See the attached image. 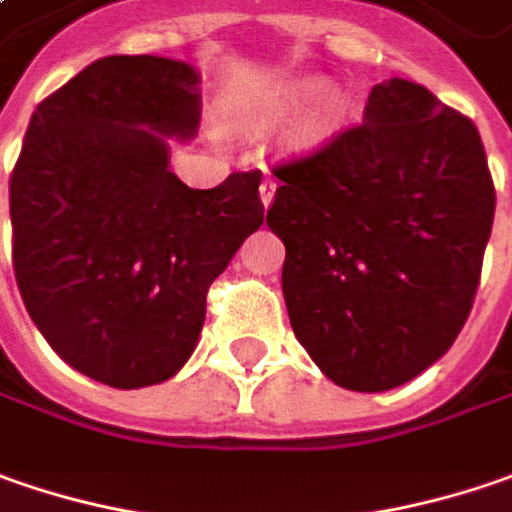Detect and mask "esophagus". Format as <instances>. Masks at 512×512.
I'll return each instance as SVG.
<instances>
[{
	"label": "esophagus",
	"mask_w": 512,
	"mask_h": 512,
	"mask_svg": "<svg viewBox=\"0 0 512 512\" xmlns=\"http://www.w3.org/2000/svg\"><path fill=\"white\" fill-rule=\"evenodd\" d=\"M259 198H262V204H265V210H268L270 204H273V198H276V181H273V178H265V181H262Z\"/></svg>",
	"instance_id": "obj_1"
}]
</instances>
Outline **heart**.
I'll list each match as a JSON object with an SVG mask.
<instances>
[{
  "label": "heart",
  "instance_id": "obj_1",
  "mask_svg": "<svg viewBox=\"0 0 512 512\" xmlns=\"http://www.w3.org/2000/svg\"><path fill=\"white\" fill-rule=\"evenodd\" d=\"M320 89V80H314V77H305V80H294V83H285V86H279V89L270 91L268 103L270 109H288V106H296L299 100H305V97H311L314 91ZM340 112V100L334 97V94H325L317 100V106L311 109V115L305 117V123H302V129H322L325 123H331L334 117Z\"/></svg>",
  "mask_w": 512,
  "mask_h": 512
}]
</instances>
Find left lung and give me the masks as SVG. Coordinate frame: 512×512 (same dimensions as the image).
Instances as JSON below:
<instances>
[{"label": "left lung", "mask_w": 512, "mask_h": 512, "mask_svg": "<svg viewBox=\"0 0 512 512\" xmlns=\"http://www.w3.org/2000/svg\"><path fill=\"white\" fill-rule=\"evenodd\" d=\"M273 172L282 294L322 374L386 392L438 363L470 317L496 213L473 120L392 77L360 126Z\"/></svg>", "instance_id": "obj_1"}]
</instances>
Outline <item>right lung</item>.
<instances>
[{
  "instance_id": "right-lung-1",
  "label": "right lung",
  "mask_w": 512,
  "mask_h": 512,
  "mask_svg": "<svg viewBox=\"0 0 512 512\" xmlns=\"http://www.w3.org/2000/svg\"><path fill=\"white\" fill-rule=\"evenodd\" d=\"M201 74L103 57L42 100L11 175L13 270L71 369L112 389L164 383L192 357L207 288L265 221L262 172L190 190L169 143L201 120Z\"/></svg>"
}]
</instances>
